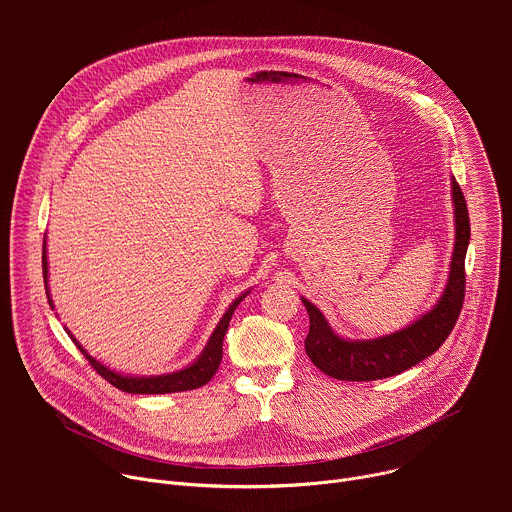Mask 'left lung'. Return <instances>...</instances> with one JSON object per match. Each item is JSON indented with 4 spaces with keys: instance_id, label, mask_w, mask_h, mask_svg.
<instances>
[{
    "instance_id": "left-lung-1",
    "label": "left lung",
    "mask_w": 512,
    "mask_h": 512,
    "mask_svg": "<svg viewBox=\"0 0 512 512\" xmlns=\"http://www.w3.org/2000/svg\"><path fill=\"white\" fill-rule=\"evenodd\" d=\"M452 196L456 210V245L452 255L450 279L444 296L431 312L415 324L377 338L344 340L336 336L322 312L302 300L310 316L306 352L316 367L338 381H377L399 375L440 348L454 330L466 296V249L470 243V216L460 184L452 178Z\"/></svg>"
}]
</instances>
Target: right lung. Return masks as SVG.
Masks as SVG:
<instances>
[{
	"label": "right lung",
	"mask_w": 512,
	"mask_h": 512,
	"mask_svg": "<svg viewBox=\"0 0 512 512\" xmlns=\"http://www.w3.org/2000/svg\"><path fill=\"white\" fill-rule=\"evenodd\" d=\"M42 273H44V285L48 289V261H46V239H44V251H42ZM48 294V291H46ZM245 296L237 298L233 302V306L227 310V314L223 316V320L218 322L216 330L212 332L204 352L198 356V360L194 364H190L188 369L184 371H178V373H172V375H160V377H145V379H133V377H121L119 373H113L109 371L107 367H103L101 362H97L95 358H91L85 348L77 342L79 350L87 356L91 367L107 381L111 383L113 387H117L119 391L123 393H131V395H158V393H178V391H190V389H198L202 385H206L216 369L218 364H221V358H223V340H225V334H227V328H229V322L233 318V312L235 308L241 304ZM48 302H50V294H48ZM52 304V302H50ZM70 334V332H68Z\"/></svg>",
	"instance_id": "1"
}]
</instances>
